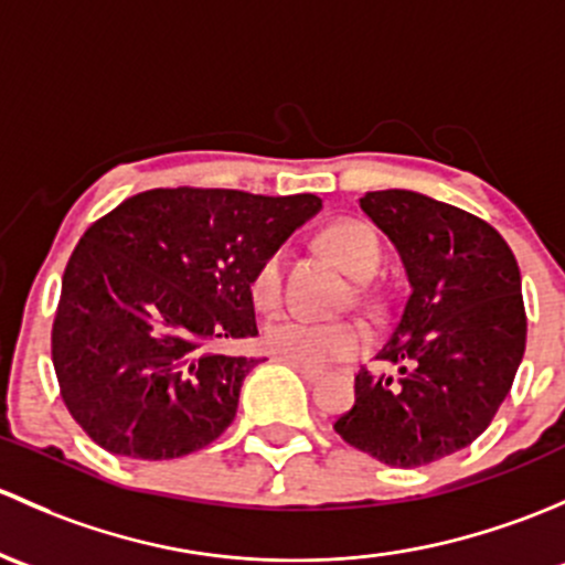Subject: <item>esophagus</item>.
<instances>
[{"label":"esophagus","instance_id":"1","mask_svg":"<svg viewBox=\"0 0 565 565\" xmlns=\"http://www.w3.org/2000/svg\"><path fill=\"white\" fill-rule=\"evenodd\" d=\"M290 367H294L296 372H299L301 377H305V381H318V377L323 375V370H318V367H307V364H296V362H290Z\"/></svg>","mask_w":565,"mask_h":565}]
</instances>
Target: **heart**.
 <instances>
[{
	"mask_svg": "<svg viewBox=\"0 0 565 565\" xmlns=\"http://www.w3.org/2000/svg\"><path fill=\"white\" fill-rule=\"evenodd\" d=\"M326 253L342 266L351 277L362 280L375 271L381 260V244L375 234L353 220L331 223L321 234ZM249 296L258 307H271L280 299V253L266 255L249 280ZM266 348L275 356L307 367L351 359L367 345V329L359 321H312L305 316H280L266 326Z\"/></svg>",
	"mask_w": 565,
	"mask_h": 565,
	"instance_id": "1",
	"label": "heart"
}]
</instances>
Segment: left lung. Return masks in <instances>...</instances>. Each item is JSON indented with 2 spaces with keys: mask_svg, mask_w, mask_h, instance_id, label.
I'll return each instance as SVG.
<instances>
[{
  "mask_svg": "<svg viewBox=\"0 0 565 565\" xmlns=\"http://www.w3.org/2000/svg\"><path fill=\"white\" fill-rule=\"evenodd\" d=\"M359 206L403 260L408 299L362 370L356 403L334 422L345 444L392 468H418L473 444L525 353L514 253L492 225L413 190H377Z\"/></svg>",
  "mask_w": 565,
  "mask_h": 565,
  "instance_id": "obj_1",
  "label": "left lung"
}]
</instances>
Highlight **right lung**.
Wrapping results in <instances>:
<instances>
[{
  "mask_svg": "<svg viewBox=\"0 0 565 565\" xmlns=\"http://www.w3.org/2000/svg\"><path fill=\"white\" fill-rule=\"evenodd\" d=\"M321 198L147 190L97 220L73 249L51 331L70 416L97 446L177 459L228 429L249 356L212 340L258 334L249 280Z\"/></svg>",
  "mask_w": 565,
  "mask_h": 565,
  "instance_id": "right-lung-1",
  "label": "right lung"
}]
</instances>
